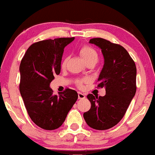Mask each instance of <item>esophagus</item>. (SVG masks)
Masks as SVG:
<instances>
[{"instance_id":"1","label":"esophagus","mask_w":155,"mask_h":155,"mask_svg":"<svg viewBox=\"0 0 155 155\" xmlns=\"http://www.w3.org/2000/svg\"><path fill=\"white\" fill-rule=\"evenodd\" d=\"M78 99H84L85 98V95L84 94H82V93L78 92Z\"/></svg>"}]
</instances>
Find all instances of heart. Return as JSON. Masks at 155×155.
<instances>
[{
	"instance_id": "1",
	"label": "heart",
	"mask_w": 155,
	"mask_h": 155,
	"mask_svg": "<svg viewBox=\"0 0 155 155\" xmlns=\"http://www.w3.org/2000/svg\"><path fill=\"white\" fill-rule=\"evenodd\" d=\"M80 53L81 54L82 58H84V60L85 61V62L87 63L89 61H95L97 63V61H98V54L96 51L95 49L92 48L91 46H88V45H84V46L81 47L80 50ZM67 58H64L63 59L62 62H61V66L64 67L67 63ZM82 81H79L78 84L81 85Z\"/></svg>"
}]
</instances>
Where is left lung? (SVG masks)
Here are the masks:
<instances>
[{
	"label": "left lung",
	"instance_id": "obj_1",
	"mask_svg": "<svg viewBox=\"0 0 155 155\" xmlns=\"http://www.w3.org/2000/svg\"><path fill=\"white\" fill-rule=\"evenodd\" d=\"M101 49L104 64L99 75V87H105L106 95L88 94L91 103L84 118L90 127L106 130L123 119L136 92V66L128 51L120 45L102 38L90 39Z\"/></svg>",
	"mask_w": 155,
	"mask_h": 155
}]
</instances>
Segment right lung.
<instances>
[{
  "label": "right lung",
  "instance_id": "add662e5",
  "mask_svg": "<svg viewBox=\"0 0 155 155\" xmlns=\"http://www.w3.org/2000/svg\"><path fill=\"white\" fill-rule=\"evenodd\" d=\"M74 39L58 38L32 44L20 65V92L32 122L45 130L59 128L78 100L71 89L54 95L50 88L54 75L59 74L64 47Z\"/></svg>",
  "mask_w": 155,
  "mask_h": 155
}]
</instances>
